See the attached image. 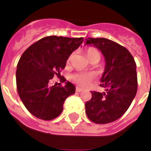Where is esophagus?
<instances>
[{
    "mask_svg": "<svg viewBox=\"0 0 151 151\" xmlns=\"http://www.w3.org/2000/svg\"><path fill=\"white\" fill-rule=\"evenodd\" d=\"M83 91V89L80 88V87H76V91L77 92H81Z\"/></svg>",
    "mask_w": 151,
    "mask_h": 151,
    "instance_id": "1",
    "label": "esophagus"
}]
</instances>
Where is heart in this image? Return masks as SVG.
I'll use <instances>...</instances> for the list:
<instances>
[{"mask_svg":"<svg viewBox=\"0 0 151 151\" xmlns=\"http://www.w3.org/2000/svg\"><path fill=\"white\" fill-rule=\"evenodd\" d=\"M86 56L88 57L89 60L94 58L95 56H99V53L94 48H90L86 52ZM94 78V75L91 73H86V72H78L75 73L71 75V79L73 82L77 83L78 86H86L90 85V83Z\"/></svg>","mask_w":151,"mask_h":151,"instance_id":"obj_1","label":"heart"}]
</instances>
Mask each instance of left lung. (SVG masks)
Wrapping results in <instances>:
<instances>
[{
    "instance_id": "obj_1",
    "label": "left lung",
    "mask_w": 151,
    "mask_h": 151,
    "mask_svg": "<svg viewBox=\"0 0 151 151\" xmlns=\"http://www.w3.org/2000/svg\"><path fill=\"white\" fill-rule=\"evenodd\" d=\"M84 45H91L104 56V72L100 84L104 92L91 91L86 103V115L96 124H108L118 120L129 108L137 94L136 63L125 47L105 38H87Z\"/></svg>"
}]
</instances>
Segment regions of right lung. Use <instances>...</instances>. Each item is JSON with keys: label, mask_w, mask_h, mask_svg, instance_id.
Returning <instances> with one entry per match:
<instances>
[{"label": "right lung", "mask_w": 151, "mask_h": 151, "mask_svg": "<svg viewBox=\"0 0 151 151\" xmlns=\"http://www.w3.org/2000/svg\"><path fill=\"white\" fill-rule=\"evenodd\" d=\"M82 42L83 38L52 35L38 40L22 55L16 71L17 89L33 116L50 120L62 112L65 100L75 93V86L67 82L64 86H49L48 82L54 75H60L69 56Z\"/></svg>", "instance_id": "1"}]
</instances>
